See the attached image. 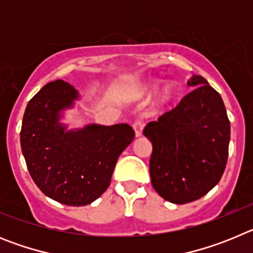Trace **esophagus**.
Listing matches in <instances>:
<instances>
[{
  "mask_svg": "<svg viewBox=\"0 0 253 253\" xmlns=\"http://www.w3.org/2000/svg\"><path fill=\"white\" fill-rule=\"evenodd\" d=\"M133 128H134V131H135V137H140V135H142V130H143L142 120H138V119L134 120Z\"/></svg>",
  "mask_w": 253,
  "mask_h": 253,
  "instance_id": "esophagus-1",
  "label": "esophagus"
}]
</instances>
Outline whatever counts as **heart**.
Masks as SVG:
<instances>
[{
  "label": "heart",
  "instance_id": "obj_1",
  "mask_svg": "<svg viewBox=\"0 0 253 253\" xmlns=\"http://www.w3.org/2000/svg\"><path fill=\"white\" fill-rule=\"evenodd\" d=\"M160 84L161 81L151 82V84H148V90H156V88H158ZM173 97H175V88H173V87H169V88H166V91L163 92L162 97H161V104H167V102L171 101Z\"/></svg>",
  "mask_w": 253,
  "mask_h": 253
}]
</instances>
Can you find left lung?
I'll use <instances>...</instances> for the list:
<instances>
[{
    "instance_id": "1",
    "label": "left lung",
    "mask_w": 253,
    "mask_h": 253,
    "mask_svg": "<svg viewBox=\"0 0 253 253\" xmlns=\"http://www.w3.org/2000/svg\"><path fill=\"white\" fill-rule=\"evenodd\" d=\"M187 84L198 87L143 130L153 147L152 186L175 204L198 200L218 184L231 139L220 95L202 76H194Z\"/></svg>"
}]
</instances>
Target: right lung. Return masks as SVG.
<instances>
[{
    "label": "right lung",
    "mask_w": 253,
    "mask_h": 253,
    "mask_svg": "<svg viewBox=\"0 0 253 253\" xmlns=\"http://www.w3.org/2000/svg\"><path fill=\"white\" fill-rule=\"evenodd\" d=\"M77 97L62 80L45 84L29 101L20 131L31 178L43 194L69 207L90 204L106 191L116 161L135 135L128 124L66 131L59 111Z\"/></svg>",
    "instance_id": "right-lung-1"
}]
</instances>
